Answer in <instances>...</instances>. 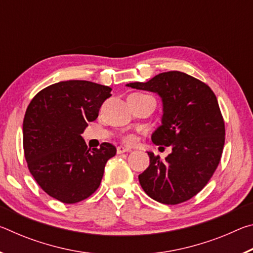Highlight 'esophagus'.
Returning <instances> with one entry per match:
<instances>
[{
	"instance_id": "34e87169",
	"label": "esophagus",
	"mask_w": 253,
	"mask_h": 253,
	"mask_svg": "<svg viewBox=\"0 0 253 253\" xmlns=\"http://www.w3.org/2000/svg\"><path fill=\"white\" fill-rule=\"evenodd\" d=\"M131 149L125 147V146H118L117 147V154H123V153H126V152H130Z\"/></svg>"
}]
</instances>
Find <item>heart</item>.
Instances as JSON below:
<instances>
[{
  "label": "heart",
  "mask_w": 253,
  "mask_h": 253,
  "mask_svg": "<svg viewBox=\"0 0 253 253\" xmlns=\"http://www.w3.org/2000/svg\"><path fill=\"white\" fill-rule=\"evenodd\" d=\"M124 142L127 144H134L136 142V136L132 134H128L126 136H124Z\"/></svg>",
  "instance_id": "b5f03b06"
}]
</instances>
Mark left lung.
<instances>
[{
  "label": "left lung",
  "mask_w": 253,
  "mask_h": 253,
  "mask_svg": "<svg viewBox=\"0 0 253 253\" xmlns=\"http://www.w3.org/2000/svg\"><path fill=\"white\" fill-rule=\"evenodd\" d=\"M126 85L162 98V125L152 140L172 147L164 161L147 152L149 166L138 176L145 193L170 205L192 199L212 177L223 152L225 127L215 95L207 84L181 71Z\"/></svg>",
  "instance_id": "obj_1"
}]
</instances>
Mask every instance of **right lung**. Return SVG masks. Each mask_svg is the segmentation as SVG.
Segmentation results:
<instances>
[{"label":"right lung","mask_w":253,"mask_h":253,"mask_svg":"<svg viewBox=\"0 0 253 253\" xmlns=\"http://www.w3.org/2000/svg\"><path fill=\"white\" fill-rule=\"evenodd\" d=\"M108 85L85 80L60 81L30 102L23 121V149L30 173L46 194L62 203L87 199L100 185L116 147H87L81 134L111 96Z\"/></svg>","instance_id":"right-lung-1"}]
</instances>
